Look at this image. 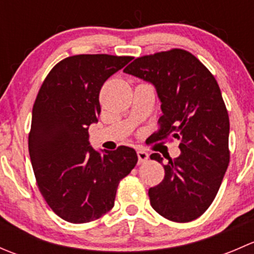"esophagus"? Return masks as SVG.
<instances>
[{"instance_id":"34e87169","label":"esophagus","mask_w":254,"mask_h":254,"mask_svg":"<svg viewBox=\"0 0 254 254\" xmlns=\"http://www.w3.org/2000/svg\"><path fill=\"white\" fill-rule=\"evenodd\" d=\"M137 158H139V163H145L146 161L148 160V155L147 152H145L143 150H137Z\"/></svg>"}]
</instances>
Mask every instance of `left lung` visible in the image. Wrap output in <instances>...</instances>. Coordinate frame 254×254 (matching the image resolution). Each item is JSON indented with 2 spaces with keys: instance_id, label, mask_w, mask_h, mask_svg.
<instances>
[{
  "instance_id": "8db88e82",
  "label": "left lung",
  "mask_w": 254,
  "mask_h": 254,
  "mask_svg": "<svg viewBox=\"0 0 254 254\" xmlns=\"http://www.w3.org/2000/svg\"><path fill=\"white\" fill-rule=\"evenodd\" d=\"M124 72L155 86L162 111L156 137L181 142V155L163 165V181L148 189L151 206L171 221H193L211 205L230 161V120L219 84L182 49L135 59ZM150 157L163 161L160 153Z\"/></svg>"
}]
</instances>
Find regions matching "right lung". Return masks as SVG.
<instances>
[{"instance_id": "1", "label": "right lung", "mask_w": 254, "mask_h": 254, "mask_svg": "<svg viewBox=\"0 0 254 254\" xmlns=\"http://www.w3.org/2000/svg\"><path fill=\"white\" fill-rule=\"evenodd\" d=\"M130 56L75 55L55 65L32 113L29 156L38 187L58 216L72 224L99 219L114 206L119 182L137 163L134 148L97 151L88 127L101 114L99 92Z\"/></svg>"}]
</instances>
